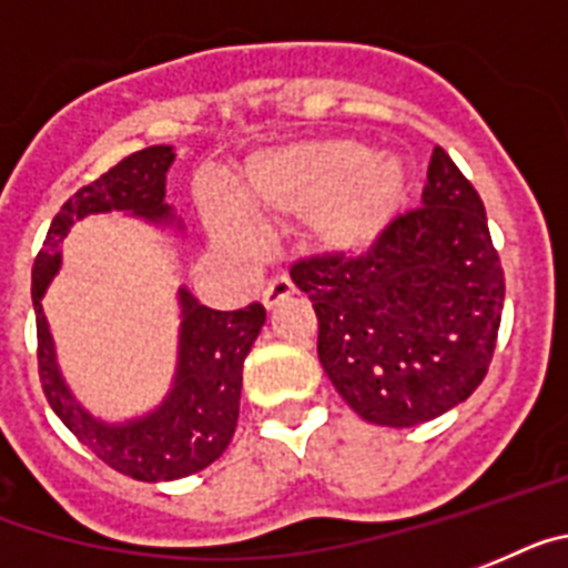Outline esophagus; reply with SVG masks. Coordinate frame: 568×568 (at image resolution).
I'll return each mask as SVG.
<instances>
[{
  "mask_svg": "<svg viewBox=\"0 0 568 568\" xmlns=\"http://www.w3.org/2000/svg\"><path fill=\"white\" fill-rule=\"evenodd\" d=\"M292 294H294L292 280H285V276H271L268 285L262 288V303H265V308H274L280 306L285 297H292Z\"/></svg>",
  "mask_w": 568,
  "mask_h": 568,
  "instance_id": "obj_1",
  "label": "esophagus"
}]
</instances>
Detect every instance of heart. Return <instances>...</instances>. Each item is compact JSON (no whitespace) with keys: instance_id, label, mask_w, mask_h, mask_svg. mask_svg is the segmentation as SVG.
<instances>
[{"instance_id":"b5f03b06","label":"heart","mask_w":568,"mask_h":568,"mask_svg":"<svg viewBox=\"0 0 568 568\" xmlns=\"http://www.w3.org/2000/svg\"><path fill=\"white\" fill-rule=\"evenodd\" d=\"M407 195V170L395 155L373 152L355 138H317L276 146L247 161L240 204L202 193V219L219 245L251 254L260 222L312 219L314 242L326 254L352 256L381 240Z\"/></svg>"}]
</instances>
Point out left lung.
Returning <instances> with one entry per match:
<instances>
[{"label":"left lung","instance_id":"left-lung-1","mask_svg":"<svg viewBox=\"0 0 568 568\" xmlns=\"http://www.w3.org/2000/svg\"><path fill=\"white\" fill-rule=\"evenodd\" d=\"M292 280L317 314V357L357 416L416 427L470 398L497 349L505 276L485 204L436 146L422 207L361 254L308 256Z\"/></svg>","mask_w":568,"mask_h":568}]
</instances>
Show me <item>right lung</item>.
<instances>
[{"mask_svg":"<svg viewBox=\"0 0 568 568\" xmlns=\"http://www.w3.org/2000/svg\"><path fill=\"white\" fill-rule=\"evenodd\" d=\"M173 159V146H146L118 161L92 184L80 187L51 222L45 245L33 260L31 271L42 393L65 427L100 462L138 483H170L199 474L225 454L240 418L242 364L265 323V308L251 303L236 312H216L179 288L181 335L173 389L150 416L126 424H106L89 416L65 387L49 323L42 314V294L60 271L57 247L69 227L89 213L123 211L146 219L152 225L181 227L170 204H164L166 170Z\"/></svg>","mask_w":568,"mask_h":568,"instance_id":"right-lung-1","label":"right lung"}]
</instances>
